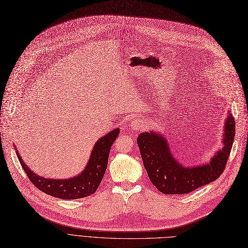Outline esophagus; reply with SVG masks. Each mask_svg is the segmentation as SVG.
<instances>
[{
  "label": "esophagus",
  "instance_id": "34e87169",
  "mask_svg": "<svg viewBox=\"0 0 248 248\" xmlns=\"http://www.w3.org/2000/svg\"><path fill=\"white\" fill-rule=\"evenodd\" d=\"M131 125L134 130H141L142 127L145 126V122L142 117L135 116L131 123Z\"/></svg>",
  "mask_w": 248,
  "mask_h": 248
}]
</instances>
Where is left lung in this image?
<instances>
[{"label":"left lung","mask_w":248,"mask_h":248,"mask_svg":"<svg viewBox=\"0 0 248 248\" xmlns=\"http://www.w3.org/2000/svg\"><path fill=\"white\" fill-rule=\"evenodd\" d=\"M235 121L230 114L226 121L224 148L202 167L185 168L173 158L169 145L160 135L142 133L138 145L144 168L152 184L164 194H186L209 184L222 175L230 155L235 136Z\"/></svg>","instance_id":"obj_1"}]
</instances>
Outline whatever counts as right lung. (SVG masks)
I'll return each instance as SVG.
<instances>
[{"mask_svg": "<svg viewBox=\"0 0 248 248\" xmlns=\"http://www.w3.org/2000/svg\"><path fill=\"white\" fill-rule=\"evenodd\" d=\"M118 134L119 130L115 129L98 140L92 151L86 170L80 175L68 180L42 178L27 168L17 150L16 154L26 176L39 190L61 199H78L94 194L98 189L107 168L110 148Z\"/></svg>", "mask_w": 248, "mask_h": 248, "instance_id": "add662e5", "label": "right lung"}]
</instances>
